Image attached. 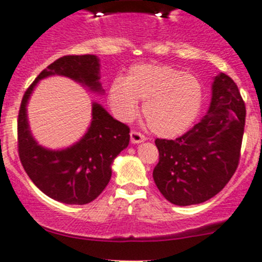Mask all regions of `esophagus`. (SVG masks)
<instances>
[{
    "label": "esophagus",
    "mask_w": 262,
    "mask_h": 262,
    "mask_svg": "<svg viewBox=\"0 0 262 262\" xmlns=\"http://www.w3.org/2000/svg\"><path fill=\"white\" fill-rule=\"evenodd\" d=\"M130 140L132 143H134V144H138V143H142L145 140V137L143 136L140 132H137V130H132L130 132Z\"/></svg>",
    "instance_id": "1"
}]
</instances>
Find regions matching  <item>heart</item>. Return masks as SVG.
Returning a JSON list of instances; mask_svg holds the SVG:
<instances>
[{"mask_svg":"<svg viewBox=\"0 0 262 262\" xmlns=\"http://www.w3.org/2000/svg\"><path fill=\"white\" fill-rule=\"evenodd\" d=\"M115 114L132 119L143 103V117L154 134L164 138L180 136L200 113L203 88L192 74L168 65L139 64L129 69L124 80L115 79L109 88Z\"/></svg>","mask_w":262,"mask_h":262,"instance_id":"heart-1","label":"heart"}]
</instances>
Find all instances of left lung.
Instances as JSON below:
<instances>
[{
    "instance_id": "1",
    "label": "left lung",
    "mask_w": 262,
    "mask_h": 262,
    "mask_svg": "<svg viewBox=\"0 0 262 262\" xmlns=\"http://www.w3.org/2000/svg\"><path fill=\"white\" fill-rule=\"evenodd\" d=\"M246 108L237 85L226 74L212 85L210 110L176 139H156L159 162L153 180L166 200L198 205L216 196L236 172Z\"/></svg>"
}]
</instances>
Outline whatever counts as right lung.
Wrapping results in <instances>:
<instances>
[{
  "mask_svg": "<svg viewBox=\"0 0 262 262\" xmlns=\"http://www.w3.org/2000/svg\"><path fill=\"white\" fill-rule=\"evenodd\" d=\"M99 59L95 55H68L43 69L27 88L17 119L18 156L30 180L46 196L66 205H86L108 186L112 163L129 144L128 125L115 120L100 104H93V120L76 144L62 150H49L32 138L26 105L38 80L64 75L103 92L99 82Z\"/></svg>",
  "mask_w": 262,
  "mask_h": 262,
  "instance_id": "obj_1",
  "label": "right lung"
}]
</instances>
